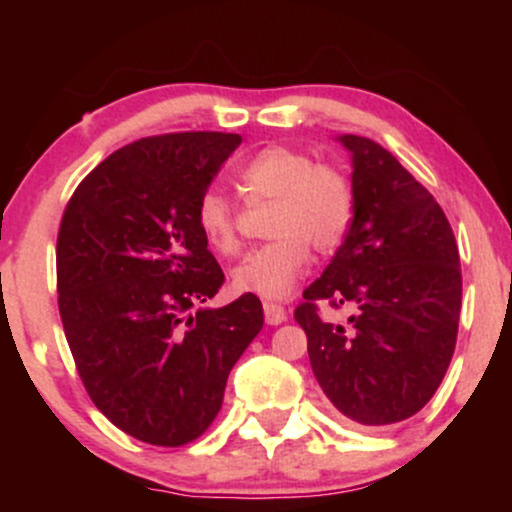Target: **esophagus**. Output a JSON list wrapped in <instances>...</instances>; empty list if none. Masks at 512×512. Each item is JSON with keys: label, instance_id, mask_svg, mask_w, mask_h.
<instances>
[{"label": "esophagus", "instance_id": "obj_1", "mask_svg": "<svg viewBox=\"0 0 512 512\" xmlns=\"http://www.w3.org/2000/svg\"><path fill=\"white\" fill-rule=\"evenodd\" d=\"M264 320H267V325H281V322H286V310L279 303L267 301L264 303Z\"/></svg>", "mask_w": 512, "mask_h": 512}]
</instances>
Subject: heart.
<instances>
[{
  "label": "heart",
  "instance_id": "heart-1",
  "mask_svg": "<svg viewBox=\"0 0 512 512\" xmlns=\"http://www.w3.org/2000/svg\"><path fill=\"white\" fill-rule=\"evenodd\" d=\"M236 185L250 207L272 204L267 214L269 243L248 252L233 269L238 293L279 301L296 289L310 262L342 245L354 216V190L339 168L317 163L293 146H264L236 170ZM243 214L219 187L197 199L195 226L211 250L233 257L240 250Z\"/></svg>",
  "mask_w": 512,
  "mask_h": 512
}]
</instances>
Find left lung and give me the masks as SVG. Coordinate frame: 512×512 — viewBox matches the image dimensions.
Wrapping results in <instances>:
<instances>
[{
    "instance_id": "1",
    "label": "left lung",
    "mask_w": 512,
    "mask_h": 512,
    "mask_svg": "<svg viewBox=\"0 0 512 512\" xmlns=\"http://www.w3.org/2000/svg\"><path fill=\"white\" fill-rule=\"evenodd\" d=\"M342 144L354 161V219L293 317L334 407L387 426L424 409L443 383L460 322V252L440 204L390 151L356 134ZM320 302L351 304L350 325L322 321Z\"/></svg>"
}]
</instances>
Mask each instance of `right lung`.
Listing matches in <instances>:
<instances>
[{"mask_svg": "<svg viewBox=\"0 0 512 512\" xmlns=\"http://www.w3.org/2000/svg\"><path fill=\"white\" fill-rule=\"evenodd\" d=\"M240 134L173 132L98 163L57 233V303L88 397L127 436L180 448L219 414L231 368L264 325L262 303L219 293L197 199Z\"/></svg>", "mask_w": 512, "mask_h": 512, "instance_id": "obj_1", "label": "right lung"}]
</instances>
